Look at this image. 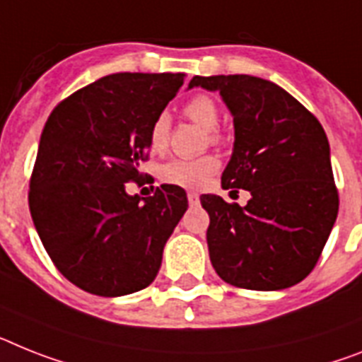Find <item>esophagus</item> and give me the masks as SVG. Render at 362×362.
<instances>
[{"label":"esophagus","instance_id":"1","mask_svg":"<svg viewBox=\"0 0 362 362\" xmlns=\"http://www.w3.org/2000/svg\"><path fill=\"white\" fill-rule=\"evenodd\" d=\"M187 202H189V206H197L200 202V197L197 193H193V191H189L187 193Z\"/></svg>","mask_w":362,"mask_h":362}]
</instances>
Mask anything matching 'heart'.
<instances>
[{"mask_svg": "<svg viewBox=\"0 0 362 362\" xmlns=\"http://www.w3.org/2000/svg\"><path fill=\"white\" fill-rule=\"evenodd\" d=\"M184 115L193 123H197L202 129L209 130V139L217 144L218 134H217V124H218V108L217 103L209 95H200L191 97L189 101L184 105ZM169 134H171V119L167 114H160L156 119L151 124L148 130V145L153 151H163L169 144ZM221 162L217 156H200L193 158V160H186V158H176L167 162L160 169V178L165 184L178 187H187V189H197L202 187L206 182L215 175L218 169Z\"/></svg>", "mask_w": 362, "mask_h": 362, "instance_id": "heart-1", "label": "heart"}]
</instances>
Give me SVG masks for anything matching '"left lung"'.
<instances>
[{
    "label": "left lung",
    "instance_id": "left-lung-1",
    "mask_svg": "<svg viewBox=\"0 0 362 362\" xmlns=\"http://www.w3.org/2000/svg\"><path fill=\"white\" fill-rule=\"evenodd\" d=\"M193 86L221 93L233 115L223 187L250 191L243 208L200 197L215 272L241 289L296 285L317 265L339 214L326 132L305 106L265 78L197 75Z\"/></svg>",
    "mask_w": 362,
    "mask_h": 362
}]
</instances>
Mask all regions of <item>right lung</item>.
Masks as SVG:
<instances>
[{
	"mask_svg": "<svg viewBox=\"0 0 362 362\" xmlns=\"http://www.w3.org/2000/svg\"><path fill=\"white\" fill-rule=\"evenodd\" d=\"M184 84V73H114L54 106L42 130L29 182V209L42 245L64 278L97 296L153 284L167 239L186 214V191L141 182L148 130Z\"/></svg>",
	"mask_w": 362,
	"mask_h": 362,
	"instance_id": "right-lung-1",
	"label": "right lung"
}]
</instances>
